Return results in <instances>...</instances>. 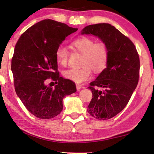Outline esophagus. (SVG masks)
I'll list each match as a JSON object with an SVG mask.
<instances>
[{"instance_id":"1","label":"esophagus","mask_w":154,"mask_h":154,"mask_svg":"<svg viewBox=\"0 0 154 154\" xmlns=\"http://www.w3.org/2000/svg\"><path fill=\"white\" fill-rule=\"evenodd\" d=\"M76 88H77V89L79 91V90H80L81 89V88H83V86H82V84H76Z\"/></svg>"}]
</instances>
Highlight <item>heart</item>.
Here are the masks:
<instances>
[{"label":"heart","instance_id":"b5f03b06","mask_svg":"<svg viewBox=\"0 0 154 154\" xmlns=\"http://www.w3.org/2000/svg\"><path fill=\"white\" fill-rule=\"evenodd\" d=\"M72 45L75 50L83 54L82 68L63 71V75L66 79L76 83H82L91 77L92 70L98 74L106 68L109 60V50L105 42H96L88 37H81L73 41ZM69 56L70 52L64 45H60L56 48L55 58L59 66H66Z\"/></svg>","mask_w":154,"mask_h":154}]
</instances>
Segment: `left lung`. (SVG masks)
<instances>
[{"mask_svg":"<svg viewBox=\"0 0 154 154\" xmlns=\"http://www.w3.org/2000/svg\"><path fill=\"white\" fill-rule=\"evenodd\" d=\"M82 34H91L105 42L109 60L105 70L88 88L93 98L87 111L100 120L109 119L127 105L140 77L139 54L133 42L109 23H97L84 28ZM95 86L104 88L103 92Z\"/></svg>","mask_w":154,"mask_h":154,"instance_id":"8db88e82","label":"left lung"}]
</instances>
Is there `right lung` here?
Returning <instances> with one entry per match:
<instances>
[{"instance_id": "right-lung-1", "label": "right lung", "mask_w": 154, "mask_h": 154, "mask_svg": "<svg viewBox=\"0 0 154 154\" xmlns=\"http://www.w3.org/2000/svg\"><path fill=\"white\" fill-rule=\"evenodd\" d=\"M77 29L45 19L28 29L15 45L11 62L15 91L29 112L39 119L55 117L63 109V99L76 92L72 81L60 77L55 51ZM51 78L57 85H45Z\"/></svg>"}]
</instances>
